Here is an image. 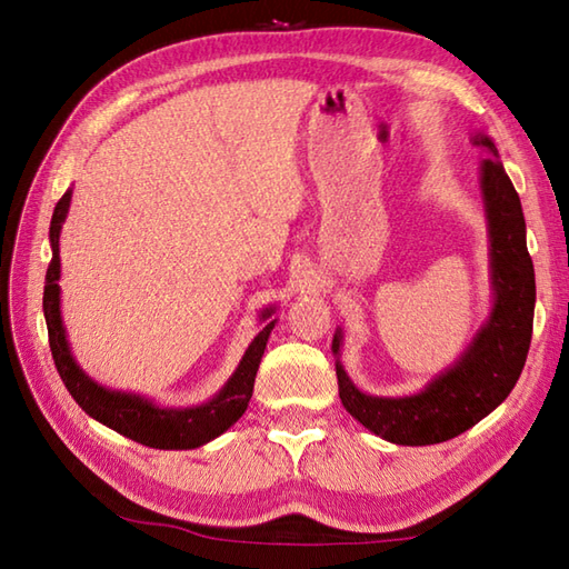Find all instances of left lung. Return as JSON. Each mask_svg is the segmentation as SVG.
Wrapping results in <instances>:
<instances>
[{"label": "left lung", "instance_id": "1", "mask_svg": "<svg viewBox=\"0 0 569 569\" xmlns=\"http://www.w3.org/2000/svg\"><path fill=\"white\" fill-rule=\"evenodd\" d=\"M475 143L489 159L481 163V190L491 234V281L497 303L487 328L457 365L435 379L426 391L408 398L367 396L347 379L337 365L342 406L361 426L396 445H435L489 416L521 377L530 337H533L536 271L526 247L521 200L499 161V151L485 134ZM332 349H340L335 335Z\"/></svg>", "mask_w": 569, "mask_h": 569}]
</instances>
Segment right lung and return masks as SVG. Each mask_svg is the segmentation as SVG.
Returning a JSON list of instances; mask_svg holds the SVG:
<instances>
[{
	"instance_id": "right-lung-1",
	"label": "right lung",
	"mask_w": 569,
	"mask_h": 569,
	"mask_svg": "<svg viewBox=\"0 0 569 569\" xmlns=\"http://www.w3.org/2000/svg\"><path fill=\"white\" fill-rule=\"evenodd\" d=\"M70 204V190L58 200L51 220V249L53 259L48 263L46 271V288H43V312L48 325V345H51V355L56 361V369L63 379L66 389L76 398V403L92 416L94 420L104 422L107 428L122 432L124 438H131L134 442H141L147 447H156V450H190V447H200L210 442L217 435H222L229 426L244 413L249 406V398L253 393V379H257L259 361L266 349V340L273 330V322L253 337L249 345L244 359H241L234 377L227 381L224 389L217 393L210 403L200 408H186V410H168L156 408L153 403L143 401L139 396L107 391L102 386L94 383L92 379L84 377L80 367L72 359L63 322H60V257H58V237L60 224L66 220ZM271 316V312H266Z\"/></svg>"
}]
</instances>
